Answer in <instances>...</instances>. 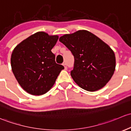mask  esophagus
Instances as JSON below:
<instances>
[{
	"instance_id": "esophagus-1",
	"label": "esophagus",
	"mask_w": 131,
	"mask_h": 131,
	"mask_svg": "<svg viewBox=\"0 0 131 131\" xmlns=\"http://www.w3.org/2000/svg\"><path fill=\"white\" fill-rule=\"evenodd\" d=\"M63 66H64V68H65V69H67V64H66V62L63 63Z\"/></svg>"
}]
</instances>
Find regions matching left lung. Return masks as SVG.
<instances>
[{"mask_svg": "<svg viewBox=\"0 0 131 131\" xmlns=\"http://www.w3.org/2000/svg\"><path fill=\"white\" fill-rule=\"evenodd\" d=\"M59 41L74 57L71 75L78 86L95 91L106 85L115 69V53L107 44L86 30L64 35Z\"/></svg>", "mask_w": 131, "mask_h": 131, "instance_id": "1", "label": "left lung"}]
</instances>
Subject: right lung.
Listing matches in <instances>:
<instances>
[{"label": "right lung", "mask_w": 131, "mask_h": 131, "mask_svg": "<svg viewBox=\"0 0 131 131\" xmlns=\"http://www.w3.org/2000/svg\"><path fill=\"white\" fill-rule=\"evenodd\" d=\"M59 36L37 32L18 44L10 58L12 71L19 85L33 95H41L53 86L64 67L56 62L51 50Z\"/></svg>", "instance_id": "1"}]
</instances>
